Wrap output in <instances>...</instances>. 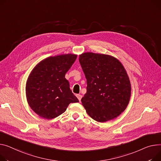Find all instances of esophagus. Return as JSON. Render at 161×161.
<instances>
[{
    "label": "esophagus",
    "instance_id": "esophagus-1",
    "mask_svg": "<svg viewBox=\"0 0 161 161\" xmlns=\"http://www.w3.org/2000/svg\"><path fill=\"white\" fill-rule=\"evenodd\" d=\"M76 96H77V98H78L79 101L80 102V101H81V98H82V96H81V94H76Z\"/></svg>",
    "mask_w": 161,
    "mask_h": 161
}]
</instances>
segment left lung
Masks as SVG:
<instances>
[{
    "instance_id": "left-lung-1",
    "label": "left lung",
    "mask_w": 161,
    "mask_h": 161,
    "mask_svg": "<svg viewBox=\"0 0 161 161\" xmlns=\"http://www.w3.org/2000/svg\"><path fill=\"white\" fill-rule=\"evenodd\" d=\"M79 61L87 79L82 105L94 120L105 122L126 109L131 93V82L122 63L108 54L84 52Z\"/></svg>"
}]
</instances>
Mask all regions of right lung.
Returning <instances> with one entry per match:
<instances>
[{
	"instance_id": "right-lung-1",
	"label": "right lung",
	"mask_w": 161,
	"mask_h": 161,
	"mask_svg": "<svg viewBox=\"0 0 161 161\" xmlns=\"http://www.w3.org/2000/svg\"><path fill=\"white\" fill-rule=\"evenodd\" d=\"M77 55L65 53L47 58L31 71L26 84V96L30 108L45 119L65 112L70 103L79 102L70 89L65 74Z\"/></svg>"
}]
</instances>
